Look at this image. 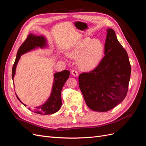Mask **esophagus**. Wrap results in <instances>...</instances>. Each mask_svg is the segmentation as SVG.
<instances>
[{"label": "esophagus", "instance_id": "34e87169", "mask_svg": "<svg viewBox=\"0 0 146 146\" xmlns=\"http://www.w3.org/2000/svg\"><path fill=\"white\" fill-rule=\"evenodd\" d=\"M71 74H72V76H74L75 77H78V73L76 70H74V69L72 70L71 71Z\"/></svg>", "mask_w": 146, "mask_h": 146}]
</instances>
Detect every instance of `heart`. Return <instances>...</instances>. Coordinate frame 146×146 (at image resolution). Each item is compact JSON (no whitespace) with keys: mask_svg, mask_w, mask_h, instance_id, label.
<instances>
[{"mask_svg":"<svg viewBox=\"0 0 146 146\" xmlns=\"http://www.w3.org/2000/svg\"><path fill=\"white\" fill-rule=\"evenodd\" d=\"M105 50L104 43L99 39L86 37L78 41L68 50L72 58H77L79 69L90 71L95 69L102 59Z\"/></svg>","mask_w":146,"mask_h":146,"instance_id":"1","label":"heart"}]
</instances>
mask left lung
Here are the masks:
<instances>
[{
  "label": "left lung",
  "instance_id": "8db88e82",
  "mask_svg": "<svg viewBox=\"0 0 146 146\" xmlns=\"http://www.w3.org/2000/svg\"><path fill=\"white\" fill-rule=\"evenodd\" d=\"M105 54L99 64L78 77L79 87L88 107L95 111L111 110L123 100L127 93L131 66L126 50L112 29H107Z\"/></svg>",
  "mask_w": 146,
  "mask_h": 146
}]
</instances>
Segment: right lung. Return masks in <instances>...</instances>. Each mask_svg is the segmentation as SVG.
Segmentation results:
<instances>
[{"label":"right lung","mask_w":146,"mask_h":146,"mask_svg":"<svg viewBox=\"0 0 146 146\" xmlns=\"http://www.w3.org/2000/svg\"><path fill=\"white\" fill-rule=\"evenodd\" d=\"M46 46V39L42 35H41V36H36V35L32 33L29 35L27 39L22 44V45L19 48L18 50H17L16 58L12 68L13 80L14 78L16 73V66L21 58V56L30 50L35 49V48L38 47L43 48ZM69 74L70 72L69 70H64L63 71L60 72L55 73L52 92L50 96L47 99V100L44 104L36 107L33 110L31 108L29 109L35 113L44 114V115L52 114L58 111L61 107V104H62V102H61V90H62V88L64 85V83L69 77ZM16 97L17 99L25 107L26 105L22 102L18 97L17 96V95Z\"/></svg>","instance_id":"right-lung-1"}]
</instances>
